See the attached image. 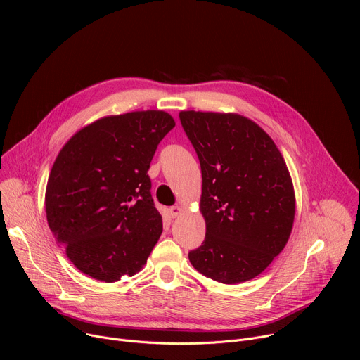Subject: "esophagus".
Listing matches in <instances>:
<instances>
[{"mask_svg": "<svg viewBox=\"0 0 360 360\" xmlns=\"http://www.w3.org/2000/svg\"><path fill=\"white\" fill-rule=\"evenodd\" d=\"M182 208L181 207H178V205H175V207H171L169 208V215H171V218H176V217H179L181 214H182Z\"/></svg>", "mask_w": 360, "mask_h": 360, "instance_id": "obj_1", "label": "esophagus"}]
</instances>
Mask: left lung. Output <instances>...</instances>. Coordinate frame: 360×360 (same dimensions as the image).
<instances>
[{
    "label": "left lung",
    "mask_w": 360,
    "mask_h": 360,
    "mask_svg": "<svg viewBox=\"0 0 360 360\" xmlns=\"http://www.w3.org/2000/svg\"><path fill=\"white\" fill-rule=\"evenodd\" d=\"M179 118L200 162L199 210L207 224L189 261L226 285L250 281L292 232L296 200L286 162L274 139L243 115L181 111Z\"/></svg>",
    "instance_id": "obj_1"
}]
</instances>
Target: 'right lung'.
Returning <instances> with one entry per match:
<instances>
[{"instance_id":"right-lung-1","label":"right lung","mask_w":360,"mask_h":360,"mask_svg":"<svg viewBox=\"0 0 360 360\" xmlns=\"http://www.w3.org/2000/svg\"><path fill=\"white\" fill-rule=\"evenodd\" d=\"M174 127L165 111L110 115L60 150L45 189L46 221L82 274L110 283L146 264L162 233L148 169Z\"/></svg>"}]
</instances>
